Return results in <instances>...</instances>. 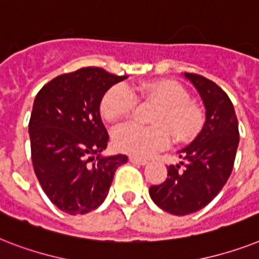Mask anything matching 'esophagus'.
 <instances>
[{"label": "esophagus", "instance_id": "34e87169", "mask_svg": "<svg viewBox=\"0 0 259 259\" xmlns=\"http://www.w3.org/2000/svg\"><path fill=\"white\" fill-rule=\"evenodd\" d=\"M129 159L133 163H137V165H146V163H148V159L140 158V157H134V155H132Z\"/></svg>", "mask_w": 259, "mask_h": 259}]
</instances>
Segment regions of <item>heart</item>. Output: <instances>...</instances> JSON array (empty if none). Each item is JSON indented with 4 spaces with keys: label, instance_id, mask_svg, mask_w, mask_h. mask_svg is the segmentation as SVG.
<instances>
[{
    "label": "heart",
    "instance_id": "obj_1",
    "mask_svg": "<svg viewBox=\"0 0 259 259\" xmlns=\"http://www.w3.org/2000/svg\"><path fill=\"white\" fill-rule=\"evenodd\" d=\"M140 98L159 105L153 117V127L126 123L113 133L117 150L138 157H149L167 148L171 136L177 142L193 140L202 129L205 114L198 104L190 100V93L180 82L171 79L146 82L138 88ZM137 96L126 83H115L105 92L100 104L102 118L117 122L132 114Z\"/></svg>",
    "mask_w": 259,
    "mask_h": 259
}]
</instances>
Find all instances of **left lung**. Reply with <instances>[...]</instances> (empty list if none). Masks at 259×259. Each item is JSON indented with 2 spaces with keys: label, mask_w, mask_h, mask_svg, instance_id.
Returning a JSON list of instances; mask_svg holds the SVG:
<instances>
[{
  "label": "left lung",
  "mask_w": 259,
  "mask_h": 259,
  "mask_svg": "<svg viewBox=\"0 0 259 259\" xmlns=\"http://www.w3.org/2000/svg\"><path fill=\"white\" fill-rule=\"evenodd\" d=\"M197 88L206 108L201 133L180 151L181 165L167 166V178L149 189L157 206L174 215H188L205 207L232 174L239 142L238 119L229 96L215 82L185 73Z\"/></svg>",
  "instance_id": "obj_1"
}]
</instances>
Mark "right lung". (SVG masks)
I'll list each match as a JSON object with an SVG mask.
<instances>
[{
	"instance_id": "1",
	"label": "right lung",
	"mask_w": 259,
	"mask_h": 259,
	"mask_svg": "<svg viewBox=\"0 0 259 259\" xmlns=\"http://www.w3.org/2000/svg\"><path fill=\"white\" fill-rule=\"evenodd\" d=\"M96 66L65 73L35 96L30 121L31 162L52 203L65 213H89L104 202L123 154L101 157L109 134L100 104L105 92L125 79Z\"/></svg>"
}]
</instances>
